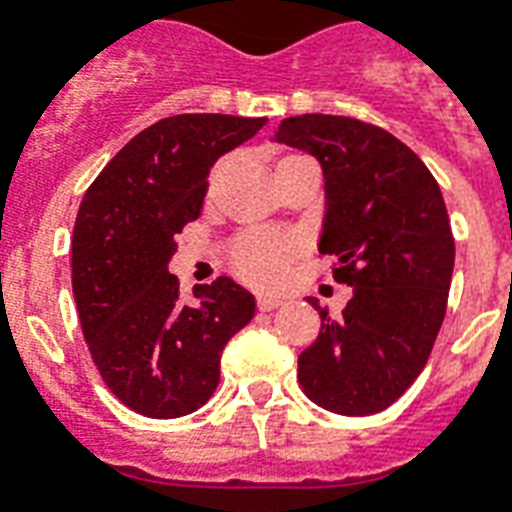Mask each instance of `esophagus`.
<instances>
[{"label":"esophagus","mask_w":512,"mask_h":512,"mask_svg":"<svg viewBox=\"0 0 512 512\" xmlns=\"http://www.w3.org/2000/svg\"><path fill=\"white\" fill-rule=\"evenodd\" d=\"M279 305H284V300H281V297H276V295H260V297H257V308H260V311H276Z\"/></svg>","instance_id":"1"}]
</instances>
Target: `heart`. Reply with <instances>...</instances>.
<instances>
[{"mask_svg":"<svg viewBox=\"0 0 512 512\" xmlns=\"http://www.w3.org/2000/svg\"><path fill=\"white\" fill-rule=\"evenodd\" d=\"M284 159H295V156H284ZM297 252H300V241L295 236L257 231L236 241L233 263L247 281H252L257 287H273L287 276Z\"/></svg>","mask_w":512,"mask_h":512,"instance_id":"obj_1","label":"heart"}]
</instances>
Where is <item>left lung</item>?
<instances>
[{
	"instance_id": "obj_1",
	"label": "left lung",
	"mask_w": 512,
	"mask_h": 512,
	"mask_svg": "<svg viewBox=\"0 0 512 512\" xmlns=\"http://www.w3.org/2000/svg\"><path fill=\"white\" fill-rule=\"evenodd\" d=\"M273 140L319 159V252L353 287L340 319L308 297L321 332L297 358V380L329 412L377 414L425 369L444 321L454 236L441 188L412 148L350 116H289Z\"/></svg>"
}]
</instances>
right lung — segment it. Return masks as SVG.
<instances>
[{
	"label": "right lung",
	"instance_id": "obj_1",
	"mask_svg": "<svg viewBox=\"0 0 512 512\" xmlns=\"http://www.w3.org/2000/svg\"><path fill=\"white\" fill-rule=\"evenodd\" d=\"M265 116L180 114L151 124L87 188L71 239V284L100 377L154 420L196 412L220 382L225 342L255 316L228 276L180 300L167 271L175 233L201 215L212 164L265 127Z\"/></svg>",
	"mask_w": 512,
	"mask_h": 512
}]
</instances>
